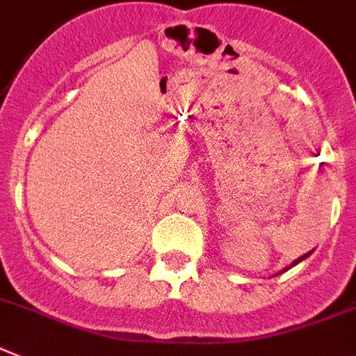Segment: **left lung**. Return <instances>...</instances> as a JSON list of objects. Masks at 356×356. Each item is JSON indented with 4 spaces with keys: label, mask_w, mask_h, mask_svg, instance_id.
<instances>
[{
    "label": "left lung",
    "mask_w": 356,
    "mask_h": 356,
    "mask_svg": "<svg viewBox=\"0 0 356 356\" xmlns=\"http://www.w3.org/2000/svg\"><path fill=\"white\" fill-rule=\"evenodd\" d=\"M312 253H313V250H312V252H307V253H304V255H302V257H298L297 261H293V262H291V264H289V266H288V268H284V270H282V271H288V270H289V268H293V266H297V264H298V262H302V261H304V259H306V257H309V255H312ZM282 271H280V273H282Z\"/></svg>",
    "instance_id": "obj_1"
}]
</instances>
